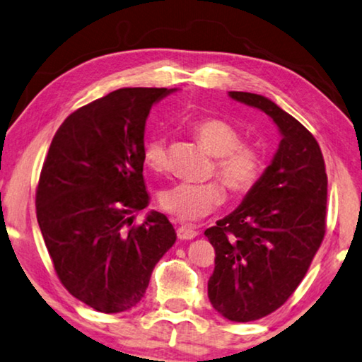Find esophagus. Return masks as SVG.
Masks as SVG:
<instances>
[{
    "mask_svg": "<svg viewBox=\"0 0 362 362\" xmlns=\"http://www.w3.org/2000/svg\"><path fill=\"white\" fill-rule=\"evenodd\" d=\"M176 235L180 239H194L199 235V231L191 225H181V226H177Z\"/></svg>",
    "mask_w": 362,
    "mask_h": 362,
    "instance_id": "esophagus-1",
    "label": "esophagus"
}]
</instances>
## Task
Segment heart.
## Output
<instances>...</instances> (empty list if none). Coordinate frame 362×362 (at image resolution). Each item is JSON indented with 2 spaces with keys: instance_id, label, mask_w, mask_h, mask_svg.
<instances>
[{
  "instance_id": "heart-1",
  "label": "heart",
  "mask_w": 362,
  "mask_h": 362,
  "mask_svg": "<svg viewBox=\"0 0 362 362\" xmlns=\"http://www.w3.org/2000/svg\"><path fill=\"white\" fill-rule=\"evenodd\" d=\"M194 136L215 157V171L235 194H246L264 173L265 155L254 144L241 142L235 126L220 118H204L192 126ZM144 162L155 173L168 168V148L163 137H152L144 147ZM225 187L220 181L177 182L162 192L160 205L180 220H199L225 202Z\"/></svg>"
}]
</instances>
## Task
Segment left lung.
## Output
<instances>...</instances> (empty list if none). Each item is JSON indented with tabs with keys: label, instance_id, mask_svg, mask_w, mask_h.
Returning <instances> with one entry per match:
<instances>
[{
	"label": "left lung",
	"instance_id": "obj_1",
	"mask_svg": "<svg viewBox=\"0 0 362 362\" xmlns=\"http://www.w3.org/2000/svg\"><path fill=\"white\" fill-rule=\"evenodd\" d=\"M230 97L274 119L280 146L239 207L205 230L215 249L209 299L233 322L262 319L286 303L325 236L327 173L322 150L305 127L257 93Z\"/></svg>",
	"mask_w": 362,
	"mask_h": 362
}]
</instances>
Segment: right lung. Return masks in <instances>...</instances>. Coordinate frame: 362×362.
Returning <instances> with one entry per match:
<instances>
[{
	"mask_svg": "<svg viewBox=\"0 0 362 362\" xmlns=\"http://www.w3.org/2000/svg\"><path fill=\"white\" fill-rule=\"evenodd\" d=\"M168 88H119L71 113L54 134L38 180L37 220L63 286L105 314L127 310L176 233L148 205L144 131Z\"/></svg>",
	"mask_w": 362,
	"mask_h": 362,
	"instance_id": "right-lung-1",
	"label": "right lung"
}]
</instances>
